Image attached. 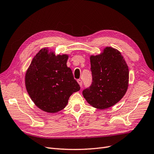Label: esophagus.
I'll list each match as a JSON object with an SVG mask.
<instances>
[{
	"label": "esophagus",
	"instance_id": "obj_1",
	"mask_svg": "<svg viewBox=\"0 0 154 154\" xmlns=\"http://www.w3.org/2000/svg\"><path fill=\"white\" fill-rule=\"evenodd\" d=\"M77 82L79 83V85H80L81 87L82 86V81L81 79H78V80H77Z\"/></svg>",
	"mask_w": 154,
	"mask_h": 154
}]
</instances>
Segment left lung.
<instances>
[{
  "mask_svg": "<svg viewBox=\"0 0 154 154\" xmlns=\"http://www.w3.org/2000/svg\"><path fill=\"white\" fill-rule=\"evenodd\" d=\"M92 83L82 94L91 105L98 109L116 104L126 94L128 87L129 69L121 53L107 47L103 53L91 56Z\"/></svg>",
  "mask_w": 154,
  "mask_h": 154,
  "instance_id": "obj_1",
  "label": "left lung"
}]
</instances>
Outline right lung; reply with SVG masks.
Returning a JSON list of instances; mask_svg holds the SVG:
<instances>
[{
  "instance_id": "right-lung-1",
  "label": "right lung",
  "mask_w": 154,
  "mask_h": 154,
  "mask_svg": "<svg viewBox=\"0 0 154 154\" xmlns=\"http://www.w3.org/2000/svg\"><path fill=\"white\" fill-rule=\"evenodd\" d=\"M66 54H48L44 48L33 58L26 73L25 86L32 100L49 113L63 110L70 96L80 90L72 72L67 67Z\"/></svg>"
}]
</instances>
